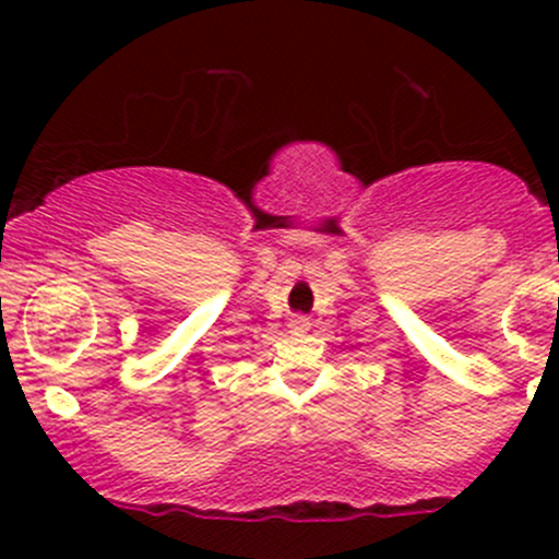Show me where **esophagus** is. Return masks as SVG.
<instances>
[{
	"instance_id": "1",
	"label": "esophagus",
	"mask_w": 559,
	"mask_h": 559,
	"mask_svg": "<svg viewBox=\"0 0 559 559\" xmlns=\"http://www.w3.org/2000/svg\"><path fill=\"white\" fill-rule=\"evenodd\" d=\"M295 324H297V326H306V321H302V319H297V321H295Z\"/></svg>"
}]
</instances>
